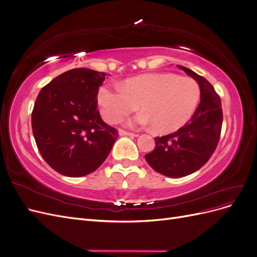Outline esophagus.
Segmentation results:
<instances>
[{"instance_id":"1","label":"esophagus","mask_w":257,"mask_h":257,"mask_svg":"<svg viewBox=\"0 0 257 257\" xmlns=\"http://www.w3.org/2000/svg\"><path fill=\"white\" fill-rule=\"evenodd\" d=\"M118 133H119L120 136H130V137H137V136H138V135H136V134L130 133V132H126V131H124V130H119Z\"/></svg>"}]
</instances>
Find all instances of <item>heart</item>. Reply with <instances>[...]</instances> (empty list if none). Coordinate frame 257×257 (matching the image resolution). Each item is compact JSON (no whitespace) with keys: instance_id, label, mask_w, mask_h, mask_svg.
I'll use <instances>...</instances> for the list:
<instances>
[{"instance_id":"1","label":"heart","mask_w":257,"mask_h":257,"mask_svg":"<svg viewBox=\"0 0 257 257\" xmlns=\"http://www.w3.org/2000/svg\"><path fill=\"white\" fill-rule=\"evenodd\" d=\"M200 87L191 77L172 73L139 75L118 85L104 84L98 89L97 103L108 123H118L141 105L143 109L127 121L130 126H154L159 133L182 127L195 112Z\"/></svg>"}]
</instances>
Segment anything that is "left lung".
Returning <instances> with one entry per match:
<instances>
[{
  "instance_id": "obj_1",
  "label": "left lung",
  "mask_w": 257,
  "mask_h": 257,
  "mask_svg": "<svg viewBox=\"0 0 257 257\" xmlns=\"http://www.w3.org/2000/svg\"><path fill=\"white\" fill-rule=\"evenodd\" d=\"M200 87V103L192 118L173 134L155 137V148L146 161L155 172L181 178L203 167L219 143L223 113L221 98L204 77L178 65Z\"/></svg>"
}]
</instances>
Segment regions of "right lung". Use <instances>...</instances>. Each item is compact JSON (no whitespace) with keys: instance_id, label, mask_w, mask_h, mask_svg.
I'll return each instance as SVG.
<instances>
[{"instance_id":"add662e5","label":"right lung","mask_w":257,"mask_h":257,"mask_svg":"<svg viewBox=\"0 0 257 257\" xmlns=\"http://www.w3.org/2000/svg\"><path fill=\"white\" fill-rule=\"evenodd\" d=\"M105 76L74 68L45 85L36 98L32 130L38 151L61 175L93 173L118 138V131L102 120L97 109V92Z\"/></svg>"}]
</instances>
